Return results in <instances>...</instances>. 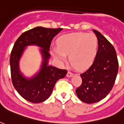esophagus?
I'll use <instances>...</instances> for the list:
<instances>
[{"label":"esophagus","mask_w":124,"mask_h":124,"mask_svg":"<svg viewBox=\"0 0 124 124\" xmlns=\"http://www.w3.org/2000/svg\"><path fill=\"white\" fill-rule=\"evenodd\" d=\"M73 74H73L72 72L68 71V73H67L66 76H67V77H68V78H70V77H71V76H73Z\"/></svg>","instance_id":"esophagus-1"}]
</instances>
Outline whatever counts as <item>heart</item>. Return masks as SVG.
<instances>
[{
	"label": "heart",
	"instance_id": "b5f03b06",
	"mask_svg": "<svg viewBox=\"0 0 124 124\" xmlns=\"http://www.w3.org/2000/svg\"><path fill=\"white\" fill-rule=\"evenodd\" d=\"M58 47L52 49L54 57L61 63L67 59L79 70H85L93 64L99 47L98 39L93 33H74L62 35L58 39Z\"/></svg>",
	"mask_w": 124,
	"mask_h": 124
}]
</instances>
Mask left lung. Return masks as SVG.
<instances>
[{
	"label": "left lung",
	"instance_id": "1",
	"mask_svg": "<svg viewBox=\"0 0 124 124\" xmlns=\"http://www.w3.org/2000/svg\"><path fill=\"white\" fill-rule=\"evenodd\" d=\"M98 42V53L91 66L80 74L82 83L76 89L81 101L91 104L103 99L110 92L118 71L116 52L112 45L97 30H93Z\"/></svg>",
	"mask_w": 124,
	"mask_h": 124
}]
</instances>
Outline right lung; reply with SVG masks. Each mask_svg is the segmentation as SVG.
Returning a JSON list of instances; mask_svg holds the SVG:
<instances>
[{
    "instance_id": "1",
    "label": "right lung",
    "mask_w": 124,
    "mask_h": 124,
    "mask_svg": "<svg viewBox=\"0 0 124 124\" xmlns=\"http://www.w3.org/2000/svg\"><path fill=\"white\" fill-rule=\"evenodd\" d=\"M62 30V28L35 27L23 33L14 45L10 58L12 82L16 90L24 99L33 103L45 101L50 97L56 82L66 75V70L48 65L51 41ZM31 44L42 48L44 62L38 74L32 78L26 79L20 74L18 63L24 47Z\"/></svg>"
}]
</instances>
